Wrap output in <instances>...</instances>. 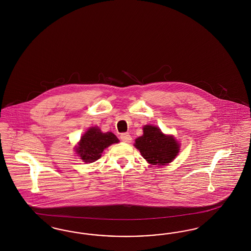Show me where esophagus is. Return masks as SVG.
<instances>
[{
	"mask_svg": "<svg viewBox=\"0 0 251 251\" xmlns=\"http://www.w3.org/2000/svg\"><path fill=\"white\" fill-rule=\"evenodd\" d=\"M121 139L124 143H130V141H131V136H130L129 133H121Z\"/></svg>",
	"mask_w": 251,
	"mask_h": 251,
	"instance_id": "1",
	"label": "esophagus"
}]
</instances>
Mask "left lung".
I'll return each mask as SVG.
<instances>
[{
	"mask_svg": "<svg viewBox=\"0 0 251 251\" xmlns=\"http://www.w3.org/2000/svg\"><path fill=\"white\" fill-rule=\"evenodd\" d=\"M143 135L135 139L134 147L142 157L152 165H166L175 160L179 152V144L173 135H165L153 125H145Z\"/></svg>",
	"mask_w": 251,
	"mask_h": 251,
	"instance_id": "left-lung-1",
	"label": "left lung"
}]
</instances>
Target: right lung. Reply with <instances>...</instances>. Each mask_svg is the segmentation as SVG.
Segmentation results:
<instances>
[{"mask_svg": "<svg viewBox=\"0 0 251 251\" xmlns=\"http://www.w3.org/2000/svg\"><path fill=\"white\" fill-rule=\"evenodd\" d=\"M119 142L113 132H101L99 127L95 126L83 134L78 146L75 147V151L84 162H93L100 159L104 149Z\"/></svg>", "mask_w": 251, "mask_h": 251, "instance_id": "1", "label": "right lung"}]
</instances>
